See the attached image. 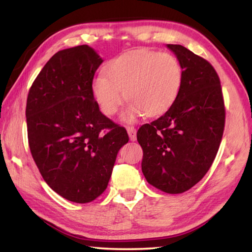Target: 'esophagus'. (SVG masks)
<instances>
[{
    "instance_id": "34e87169",
    "label": "esophagus",
    "mask_w": 252,
    "mask_h": 252,
    "mask_svg": "<svg viewBox=\"0 0 252 252\" xmlns=\"http://www.w3.org/2000/svg\"><path fill=\"white\" fill-rule=\"evenodd\" d=\"M126 131H127V134H129V136H130L131 141H135V140H136V129H135V127L134 126H127Z\"/></svg>"
}]
</instances>
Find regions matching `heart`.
I'll use <instances>...</instances> for the list:
<instances>
[{"mask_svg":"<svg viewBox=\"0 0 252 252\" xmlns=\"http://www.w3.org/2000/svg\"><path fill=\"white\" fill-rule=\"evenodd\" d=\"M105 74L92 82V95L102 113L111 117L122 101L129 100L123 119L131 122L146 113L159 116L176 101L182 83V69L176 57L165 52L138 50L111 61Z\"/></svg>","mask_w":252,"mask_h":252,"instance_id":"heart-1","label":"heart"}]
</instances>
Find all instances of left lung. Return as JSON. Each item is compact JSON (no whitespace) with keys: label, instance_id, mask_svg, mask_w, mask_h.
I'll list each match as a JSON object with an SVG mask.
<instances>
[{"label":"left lung","instance_id":"1","mask_svg":"<svg viewBox=\"0 0 252 252\" xmlns=\"http://www.w3.org/2000/svg\"><path fill=\"white\" fill-rule=\"evenodd\" d=\"M182 69L176 101L163 116L138 130L147 181L167 193H182L206 176L222 139L225 109L220 79L207 60L168 44Z\"/></svg>","mask_w":252,"mask_h":252}]
</instances>
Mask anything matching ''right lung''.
Listing matches in <instances>:
<instances>
[{"label": "right lung", "mask_w": 252, "mask_h": 252, "mask_svg": "<svg viewBox=\"0 0 252 252\" xmlns=\"http://www.w3.org/2000/svg\"><path fill=\"white\" fill-rule=\"evenodd\" d=\"M103 60L89 45L59 51L43 66L27 100L29 147L41 176L66 200L87 203L108 187L123 126L101 113L92 95Z\"/></svg>", "instance_id": "add662e5"}]
</instances>
